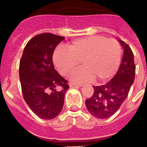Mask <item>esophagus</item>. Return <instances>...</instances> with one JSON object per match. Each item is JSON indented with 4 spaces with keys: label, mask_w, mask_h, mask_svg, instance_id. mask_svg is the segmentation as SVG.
Listing matches in <instances>:
<instances>
[{
    "label": "esophagus",
    "mask_w": 147,
    "mask_h": 147,
    "mask_svg": "<svg viewBox=\"0 0 147 147\" xmlns=\"http://www.w3.org/2000/svg\"><path fill=\"white\" fill-rule=\"evenodd\" d=\"M69 86L70 87H80V86H82L81 84H77V83H69Z\"/></svg>",
    "instance_id": "1"
}]
</instances>
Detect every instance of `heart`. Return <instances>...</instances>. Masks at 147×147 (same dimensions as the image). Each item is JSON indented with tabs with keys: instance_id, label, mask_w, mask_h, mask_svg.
<instances>
[{
	"instance_id": "1",
	"label": "heart",
	"mask_w": 147,
	"mask_h": 147,
	"mask_svg": "<svg viewBox=\"0 0 147 147\" xmlns=\"http://www.w3.org/2000/svg\"><path fill=\"white\" fill-rule=\"evenodd\" d=\"M68 49L58 47L53 54V62L61 74L67 75L80 64L83 67L70 75L76 83L96 79L98 83L109 80L118 71L121 61V48L117 41L105 36H93L73 41Z\"/></svg>"
}]
</instances>
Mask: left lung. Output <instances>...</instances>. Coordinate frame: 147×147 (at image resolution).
<instances>
[{
  "label": "left lung",
  "mask_w": 147,
  "mask_h": 147,
  "mask_svg": "<svg viewBox=\"0 0 147 147\" xmlns=\"http://www.w3.org/2000/svg\"><path fill=\"white\" fill-rule=\"evenodd\" d=\"M118 41L124 49L118 72L105 85L93 86V95L85 102L88 111L100 119L109 118L118 111L127 97L134 80L136 67L133 52L125 42L118 38Z\"/></svg>",
  "instance_id": "obj_1"
}]
</instances>
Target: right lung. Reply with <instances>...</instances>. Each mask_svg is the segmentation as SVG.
Listing matches in <instances>:
<instances>
[{
  "instance_id": "1",
  "label": "right lung",
  "mask_w": 147,
  "mask_h": 147,
  "mask_svg": "<svg viewBox=\"0 0 147 147\" xmlns=\"http://www.w3.org/2000/svg\"><path fill=\"white\" fill-rule=\"evenodd\" d=\"M64 37L51 33L34 36L26 45L20 62V80L23 98L40 118L50 120L62 110L67 81L56 71L52 55ZM57 87L62 90H57Z\"/></svg>"
}]
</instances>
